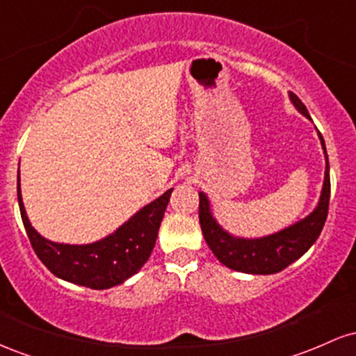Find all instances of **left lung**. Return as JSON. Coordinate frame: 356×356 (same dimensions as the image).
I'll list each match as a JSON object with an SVG mask.
<instances>
[{
	"label": "left lung",
	"instance_id": "8db88e82",
	"mask_svg": "<svg viewBox=\"0 0 356 356\" xmlns=\"http://www.w3.org/2000/svg\"><path fill=\"white\" fill-rule=\"evenodd\" d=\"M289 100L293 102L298 112L312 120L305 104L293 92H289ZM318 137L321 140L326 159L325 182H323L318 206L305 219L298 220V222L275 232V234L257 239L234 238L219 226L211 212L209 199L204 192H199V222H201L204 239L224 266L239 273H248V275H275V273L283 271L289 264L295 263L296 259H300L313 246L314 241L321 234L323 226H325L330 206L328 154H326L325 140H323L320 132H318Z\"/></svg>",
	"mask_w": 356,
	"mask_h": 356
}]
</instances>
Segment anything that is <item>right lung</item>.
Instances as JSON below:
<instances>
[{
    "label": "right lung",
    "instance_id": "right-lung-1",
    "mask_svg": "<svg viewBox=\"0 0 356 356\" xmlns=\"http://www.w3.org/2000/svg\"><path fill=\"white\" fill-rule=\"evenodd\" d=\"M16 189L24 229L40 261L61 280L92 289H108L122 284L144 266L155 246L159 227L174 191L169 189L147 204L107 238L92 244H61L44 239L28 220L19 172Z\"/></svg>",
    "mask_w": 356,
    "mask_h": 356
}]
</instances>
